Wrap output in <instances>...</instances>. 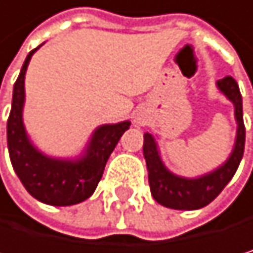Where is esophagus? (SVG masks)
<instances>
[{
  "label": "esophagus",
  "mask_w": 253,
  "mask_h": 253,
  "mask_svg": "<svg viewBox=\"0 0 253 253\" xmlns=\"http://www.w3.org/2000/svg\"><path fill=\"white\" fill-rule=\"evenodd\" d=\"M147 120H149V117H147V114H145L144 111H139V112L135 114V123L136 124L144 126V124H147Z\"/></svg>",
  "instance_id": "obj_1"
}]
</instances>
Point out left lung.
Here are the masks:
<instances>
[{
  "instance_id": "8db88e82",
  "label": "left lung",
  "mask_w": 253,
  "mask_h": 253,
  "mask_svg": "<svg viewBox=\"0 0 253 253\" xmlns=\"http://www.w3.org/2000/svg\"><path fill=\"white\" fill-rule=\"evenodd\" d=\"M217 89L234 104V117L237 121V133L234 147L228 159L212 171L196 177L179 176L167 169L159 152L156 138L144 133L142 153L149 171V183L153 199L159 205L171 210L193 211L211 203L234 177L245 152L246 129L243 123V100L237 82L228 76L215 82Z\"/></svg>"
}]
</instances>
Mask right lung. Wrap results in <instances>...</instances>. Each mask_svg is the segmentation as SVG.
I'll use <instances>...</instances> for the list:
<instances>
[{"instance_id": "obj_1", "label": "right lung", "mask_w": 253, "mask_h": 253, "mask_svg": "<svg viewBox=\"0 0 253 253\" xmlns=\"http://www.w3.org/2000/svg\"><path fill=\"white\" fill-rule=\"evenodd\" d=\"M41 46L28 53L13 86L12 111L7 121V147L15 173L36 200L53 207H71L94 194L104 165L123 133L130 127V121L98 126L77 156L54 158L41 152L28 136L22 117L25 73L32 56Z\"/></svg>"}]
</instances>
